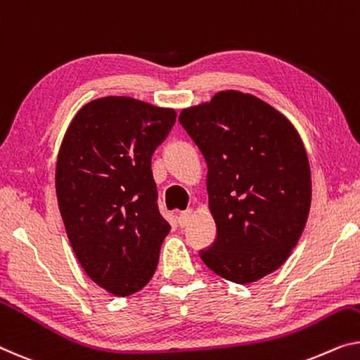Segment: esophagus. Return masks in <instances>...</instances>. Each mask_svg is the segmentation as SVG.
Returning a JSON list of instances; mask_svg holds the SVG:
<instances>
[{"instance_id":"obj_1","label":"esophagus","mask_w":360,"mask_h":360,"mask_svg":"<svg viewBox=\"0 0 360 360\" xmlns=\"http://www.w3.org/2000/svg\"><path fill=\"white\" fill-rule=\"evenodd\" d=\"M191 214H192V210H186V212H181L179 214H178V224L181 228H184L187 223H189V218H191Z\"/></svg>"}]
</instances>
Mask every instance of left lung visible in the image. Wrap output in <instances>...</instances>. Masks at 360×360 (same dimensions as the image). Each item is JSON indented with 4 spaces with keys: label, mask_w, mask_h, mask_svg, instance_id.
Returning a JSON list of instances; mask_svg holds the SVG:
<instances>
[{
    "label": "left lung",
    "mask_w": 360,
    "mask_h": 360,
    "mask_svg": "<svg viewBox=\"0 0 360 360\" xmlns=\"http://www.w3.org/2000/svg\"><path fill=\"white\" fill-rule=\"evenodd\" d=\"M179 122L205 158L217 238L198 252L224 280L259 281L296 248L312 181L294 126L265 101L236 90L182 110Z\"/></svg>",
    "instance_id": "1"
}]
</instances>
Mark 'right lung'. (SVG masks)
<instances>
[{"label":"right lung","mask_w":360,"mask_h":360,"mask_svg":"<svg viewBox=\"0 0 360 360\" xmlns=\"http://www.w3.org/2000/svg\"><path fill=\"white\" fill-rule=\"evenodd\" d=\"M176 111L127 96H105L80 110L56 163L58 205L79 264L115 296L152 280L169 224L160 214L152 157Z\"/></svg>","instance_id":"right-lung-1"}]
</instances>
